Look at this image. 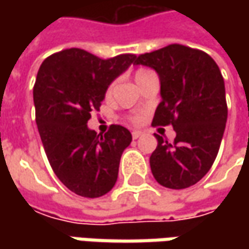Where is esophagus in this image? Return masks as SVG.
I'll list each match as a JSON object with an SVG mask.
<instances>
[{
	"instance_id": "esophagus-1",
	"label": "esophagus",
	"mask_w": 249,
	"mask_h": 249,
	"mask_svg": "<svg viewBox=\"0 0 249 249\" xmlns=\"http://www.w3.org/2000/svg\"><path fill=\"white\" fill-rule=\"evenodd\" d=\"M131 136H133V139L137 140V139H140L141 136H142V131H140V130H134V131L131 133Z\"/></svg>"
}]
</instances>
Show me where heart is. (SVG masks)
Returning <instances> with one entry per match:
<instances>
[{"label": "heart", "mask_w": 249, "mask_h": 249, "mask_svg": "<svg viewBox=\"0 0 249 249\" xmlns=\"http://www.w3.org/2000/svg\"><path fill=\"white\" fill-rule=\"evenodd\" d=\"M145 72H148V71H147V69H139V71L136 72V77H139V76H141V74H144ZM112 89H113V84L108 86V89H107V91H105V95H107V97H109L110 95ZM130 120H131L133 123H141V122H142V116H141V115H134V116H131V118H130Z\"/></svg>", "instance_id": "obj_1"}]
</instances>
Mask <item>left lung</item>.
Segmentation results:
<instances>
[{"label": "left lung", "instance_id": "obj_1", "mask_svg": "<svg viewBox=\"0 0 249 249\" xmlns=\"http://www.w3.org/2000/svg\"><path fill=\"white\" fill-rule=\"evenodd\" d=\"M136 65L149 66L159 76L162 101L152 124H172L176 131L173 142L155 134L152 175L167 188L194 186L213 165L225 133L227 104L220 69L206 53L181 44L141 53Z\"/></svg>", "mask_w": 249, "mask_h": 249}]
</instances>
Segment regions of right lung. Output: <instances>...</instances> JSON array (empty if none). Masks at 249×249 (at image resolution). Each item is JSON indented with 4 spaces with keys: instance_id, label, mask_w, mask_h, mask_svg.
<instances>
[{
    "instance_id": "right-lung-1",
    "label": "right lung",
    "mask_w": 249,
    "mask_h": 249,
    "mask_svg": "<svg viewBox=\"0 0 249 249\" xmlns=\"http://www.w3.org/2000/svg\"><path fill=\"white\" fill-rule=\"evenodd\" d=\"M134 53L109 59L80 48L50 55L33 87L36 123L53 173L77 196L98 198L113 188L131 133L112 124L102 136L87 127L110 83L136 63Z\"/></svg>"
}]
</instances>
